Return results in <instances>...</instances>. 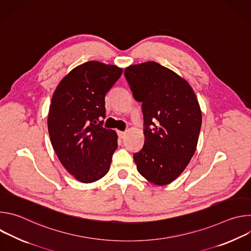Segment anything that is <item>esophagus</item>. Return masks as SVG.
<instances>
[{"label": "esophagus", "instance_id": "esophagus-1", "mask_svg": "<svg viewBox=\"0 0 251 251\" xmlns=\"http://www.w3.org/2000/svg\"><path fill=\"white\" fill-rule=\"evenodd\" d=\"M117 134H118L119 138L123 139L125 137V135H126V132H124V131H117Z\"/></svg>", "mask_w": 251, "mask_h": 251}]
</instances>
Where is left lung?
Segmentation results:
<instances>
[{
  "label": "left lung",
  "mask_w": 251,
  "mask_h": 251,
  "mask_svg": "<svg viewBox=\"0 0 251 251\" xmlns=\"http://www.w3.org/2000/svg\"><path fill=\"white\" fill-rule=\"evenodd\" d=\"M124 75L144 116V146L133 156L137 170L155 185H168L197 149L201 126L198 98L187 80L155 61L130 65Z\"/></svg>",
  "instance_id": "left-lung-1"
}]
</instances>
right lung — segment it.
Instances as JSON below:
<instances>
[{"label": "right lung", "instance_id": "add662e5", "mask_svg": "<svg viewBox=\"0 0 251 251\" xmlns=\"http://www.w3.org/2000/svg\"><path fill=\"white\" fill-rule=\"evenodd\" d=\"M122 68L87 61L58 83L50 106L48 128L62 166L81 183L100 180L110 169L117 134L102 127L105 95L122 75Z\"/></svg>", "mask_w": 251, "mask_h": 251}]
</instances>
